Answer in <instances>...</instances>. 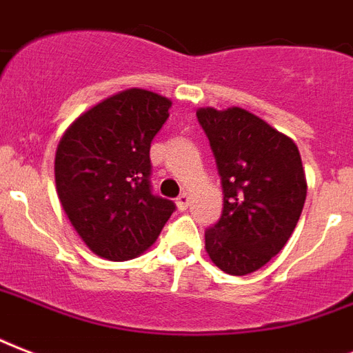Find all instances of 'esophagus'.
<instances>
[{
    "instance_id": "1",
    "label": "esophagus",
    "mask_w": 353,
    "mask_h": 353,
    "mask_svg": "<svg viewBox=\"0 0 353 353\" xmlns=\"http://www.w3.org/2000/svg\"><path fill=\"white\" fill-rule=\"evenodd\" d=\"M176 206H179V210H185V208L190 206V193H182V195L176 199Z\"/></svg>"
}]
</instances>
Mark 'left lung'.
Wrapping results in <instances>:
<instances>
[{
	"mask_svg": "<svg viewBox=\"0 0 353 353\" xmlns=\"http://www.w3.org/2000/svg\"><path fill=\"white\" fill-rule=\"evenodd\" d=\"M223 184V215L204 232L210 259L232 276L250 274L285 247L307 193L299 147L245 108H199Z\"/></svg>",
	"mask_w": 353,
	"mask_h": 353,
	"instance_id": "obj_1",
	"label": "left lung"
}]
</instances>
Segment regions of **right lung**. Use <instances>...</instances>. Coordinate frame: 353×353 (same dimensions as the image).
Returning a JSON list of instances; mask_svg holds the SVG:
<instances>
[{
	"instance_id": "right-lung-1",
	"label": "right lung",
	"mask_w": 353,
	"mask_h": 353,
	"mask_svg": "<svg viewBox=\"0 0 353 353\" xmlns=\"http://www.w3.org/2000/svg\"><path fill=\"white\" fill-rule=\"evenodd\" d=\"M171 99L130 88L106 97L65 128L54 154L57 195L86 247L110 261L151 248L174 204L152 195L151 141Z\"/></svg>"
}]
</instances>
